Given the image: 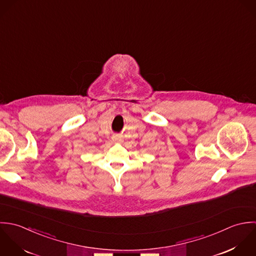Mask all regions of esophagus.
<instances>
[{
	"label": "esophagus",
	"mask_w": 256,
	"mask_h": 256,
	"mask_svg": "<svg viewBox=\"0 0 256 256\" xmlns=\"http://www.w3.org/2000/svg\"><path fill=\"white\" fill-rule=\"evenodd\" d=\"M112 140L114 142H122V138L118 134H114L112 136Z\"/></svg>",
	"instance_id": "34e87169"
}]
</instances>
